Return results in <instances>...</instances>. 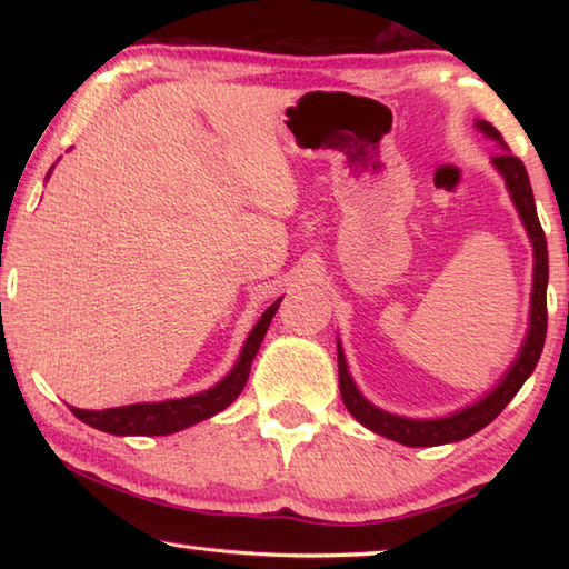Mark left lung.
<instances>
[{
	"label": "left lung",
	"instance_id": "left-lung-1",
	"mask_svg": "<svg viewBox=\"0 0 569 569\" xmlns=\"http://www.w3.org/2000/svg\"><path fill=\"white\" fill-rule=\"evenodd\" d=\"M477 124L479 130H485L489 134V138L502 142V134H499V130L492 122L479 120ZM502 148H507L505 142ZM492 162L495 168L505 176L509 196L515 200L519 218H522V223L527 228L529 238H532V248H535V288H532V313H529L527 341L522 346V351H519V359L515 361L512 369H509L502 383H499L492 393H487L485 399L465 411L451 413V417H445V419H427V421L403 419V417H397V413H387L377 407H371V403L361 397L359 389L353 387L349 369H346L343 351L339 346V389H341V399L346 403V409H349L353 413V419L363 423L366 429L377 431V435L387 439L399 441V445L437 447V445H449V441L467 439L475 435V431L485 429L487 423L497 419L499 411L515 399V393L522 389V383L527 381L529 373L535 371L539 353H542L545 333H547V276H550V266H547L545 230L539 226L532 186H529L525 162L507 150L497 152Z\"/></svg>",
	"mask_w": 569,
	"mask_h": 569
}]
</instances>
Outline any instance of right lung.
Listing matches in <instances>:
<instances>
[{"label":"right lung","instance_id":"obj_1","mask_svg":"<svg viewBox=\"0 0 569 569\" xmlns=\"http://www.w3.org/2000/svg\"><path fill=\"white\" fill-rule=\"evenodd\" d=\"M278 303H281V298L268 306V311L261 316V321L253 326V331H250V336L246 339V346L243 351H240V359L233 366V371H230L223 381L216 383L213 389L196 393V397H188V399H170L160 403H130V407L102 409V411H88V409L72 407V413L80 421L90 423V427L108 431V435H118V437H124V435L166 437V435H172V431H180L186 427H192V423L213 417V413L223 411L228 403H233L238 399V393L243 391L250 373V363H253L258 346H261L268 326H271L273 313L278 311Z\"/></svg>","mask_w":569,"mask_h":569}]
</instances>
